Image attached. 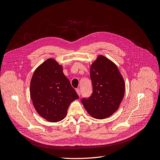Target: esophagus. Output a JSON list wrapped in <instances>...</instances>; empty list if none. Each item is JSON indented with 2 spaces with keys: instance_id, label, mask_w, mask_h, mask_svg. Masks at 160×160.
Instances as JSON below:
<instances>
[{
  "instance_id": "34e87169",
  "label": "esophagus",
  "mask_w": 160,
  "mask_h": 160,
  "mask_svg": "<svg viewBox=\"0 0 160 160\" xmlns=\"http://www.w3.org/2000/svg\"><path fill=\"white\" fill-rule=\"evenodd\" d=\"M76 91L77 94H78L79 97H80V95H81V92H80V90H79V89H76Z\"/></svg>"
}]
</instances>
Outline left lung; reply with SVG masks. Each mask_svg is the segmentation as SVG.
<instances>
[{
	"instance_id": "obj_1",
	"label": "left lung",
	"mask_w": 160,
	"mask_h": 160,
	"mask_svg": "<svg viewBox=\"0 0 160 160\" xmlns=\"http://www.w3.org/2000/svg\"><path fill=\"white\" fill-rule=\"evenodd\" d=\"M92 94L82 103L93 118L104 119L119 108L124 97L125 84L117 65L104 55H99L90 66Z\"/></svg>"
}]
</instances>
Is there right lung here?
Returning a JSON list of instances; mask_svg holds the SVG:
<instances>
[{
    "label": "right lung",
    "mask_w": 160,
    "mask_h": 160,
    "mask_svg": "<svg viewBox=\"0 0 160 160\" xmlns=\"http://www.w3.org/2000/svg\"><path fill=\"white\" fill-rule=\"evenodd\" d=\"M62 68L49 58L35 69L30 82V97L37 112L50 122L64 118L70 104L79 98Z\"/></svg>",
    "instance_id": "right-lung-1"
}]
</instances>
